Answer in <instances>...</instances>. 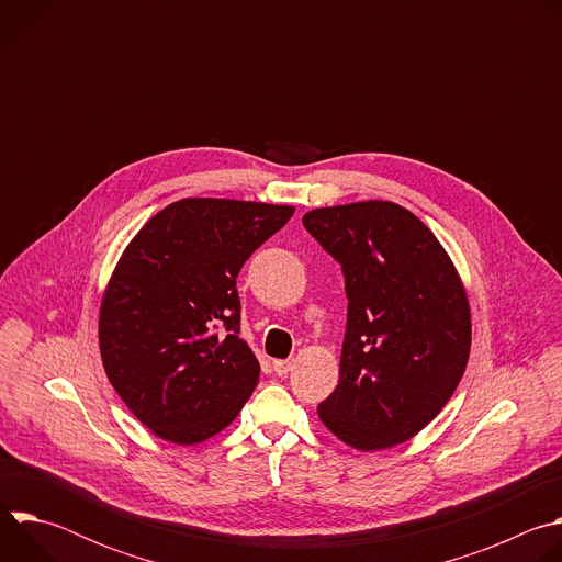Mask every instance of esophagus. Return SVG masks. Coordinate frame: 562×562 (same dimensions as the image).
Returning <instances> with one entry per match:
<instances>
[{"instance_id":"34e87169","label":"esophagus","mask_w":562,"mask_h":562,"mask_svg":"<svg viewBox=\"0 0 562 562\" xmlns=\"http://www.w3.org/2000/svg\"><path fill=\"white\" fill-rule=\"evenodd\" d=\"M293 369V360H273V371L278 375H286Z\"/></svg>"}]
</instances>
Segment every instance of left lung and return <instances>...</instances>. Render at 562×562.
Here are the masks:
<instances>
[{"label": "left lung", "mask_w": 562, "mask_h": 562, "mask_svg": "<svg viewBox=\"0 0 562 562\" xmlns=\"http://www.w3.org/2000/svg\"><path fill=\"white\" fill-rule=\"evenodd\" d=\"M345 273L347 331L336 391L319 420L360 451L423 431L449 403L471 349L462 280L412 211L367 200L302 217Z\"/></svg>", "instance_id": "8db88e82"}]
</instances>
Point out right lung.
I'll return each instance as SVG.
<instances>
[{
    "label": "right lung",
    "mask_w": 562,
    "mask_h": 562,
    "mask_svg": "<svg viewBox=\"0 0 562 562\" xmlns=\"http://www.w3.org/2000/svg\"><path fill=\"white\" fill-rule=\"evenodd\" d=\"M293 206L187 198L124 249L100 306L109 382L155 436L195 445L233 423L260 378L239 338L235 278Z\"/></svg>",
    "instance_id": "1"
}]
</instances>
